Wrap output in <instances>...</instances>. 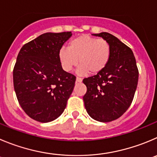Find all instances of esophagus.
Masks as SVG:
<instances>
[{
    "mask_svg": "<svg viewBox=\"0 0 157 157\" xmlns=\"http://www.w3.org/2000/svg\"><path fill=\"white\" fill-rule=\"evenodd\" d=\"M82 82V78H80V77H77V79H76V83H81Z\"/></svg>",
    "mask_w": 157,
    "mask_h": 157,
    "instance_id": "1",
    "label": "esophagus"
}]
</instances>
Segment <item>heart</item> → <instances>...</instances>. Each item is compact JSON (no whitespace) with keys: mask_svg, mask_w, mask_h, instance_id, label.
Masks as SVG:
<instances>
[{"mask_svg":"<svg viewBox=\"0 0 157 157\" xmlns=\"http://www.w3.org/2000/svg\"><path fill=\"white\" fill-rule=\"evenodd\" d=\"M111 54L110 45L105 39L82 35L70 42L68 49L59 51V60L65 71H71L80 63V74H98L108 63ZM79 60H78V59Z\"/></svg>","mask_w":157,"mask_h":157,"instance_id":"obj_1","label":"heart"}]
</instances>
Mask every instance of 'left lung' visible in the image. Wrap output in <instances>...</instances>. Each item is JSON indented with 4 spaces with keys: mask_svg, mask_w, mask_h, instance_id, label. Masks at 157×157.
<instances>
[{
    "mask_svg": "<svg viewBox=\"0 0 157 157\" xmlns=\"http://www.w3.org/2000/svg\"><path fill=\"white\" fill-rule=\"evenodd\" d=\"M109 43L111 54L105 68L83 79L87 87L83 102L88 115L96 121L108 122L121 117L132 102L139 70L132 51L108 32L93 34Z\"/></svg>",
    "mask_w": 157,
    "mask_h": 157,
    "instance_id": "obj_1",
    "label": "left lung"
}]
</instances>
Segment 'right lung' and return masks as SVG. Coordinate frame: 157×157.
<instances>
[{"instance_id": "obj_1", "label": "right lung", "mask_w": 157, "mask_h": 157, "mask_svg": "<svg viewBox=\"0 0 157 157\" xmlns=\"http://www.w3.org/2000/svg\"><path fill=\"white\" fill-rule=\"evenodd\" d=\"M71 32H47L25 44L13 70L19 105L32 119L49 122L60 116L71 95L76 77L63 70L59 51Z\"/></svg>"}]
</instances>
